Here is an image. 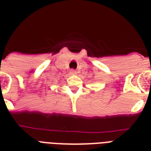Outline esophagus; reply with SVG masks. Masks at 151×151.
<instances>
[{"label": "esophagus", "instance_id": "1", "mask_svg": "<svg viewBox=\"0 0 151 151\" xmlns=\"http://www.w3.org/2000/svg\"><path fill=\"white\" fill-rule=\"evenodd\" d=\"M70 73H71L72 75H76L77 73V72L76 71L75 69H71V70H70Z\"/></svg>", "mask_w": 151, "mask_h": 151}]
</instances>
